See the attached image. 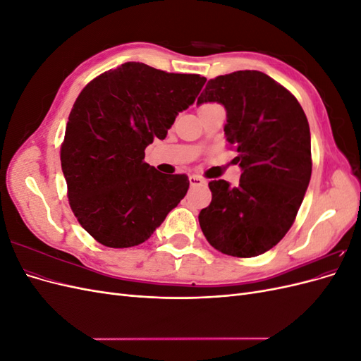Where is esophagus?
I'll use <instances>...</instances> for the list:
<instances>
[{
    "mask_svg": "<svg viewBox=\"0 0 361 361\" xmlns=\"http://www.w3.org/2000/svg\"><path fill=\"white\" fill-rule=\"evenodd\" d=\"M190 183H191V187H200V185H206V179L199 176V174H191Z\"/></svg>",
    "mask_w": 361,
    "mask_h": 361,
    "instance_id": "1",
    "label": "esophagus"
}]
</instances>
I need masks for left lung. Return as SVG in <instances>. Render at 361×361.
I'll return each mask as SVG.
<instances>
[{
  "mask_svg": "<svg viewBox=\"0 0 361 361\" xmlns=\"http://www.w3.org/2000/svg\"><path fill=\"white\" fill-rule=\"evenodd\" d=\"M218 102L227 111L226 140L243 169L238 187L211 180V204L199 214L215 250L255 257L288 233L312 176L310 128L289 90L259 71L209 80L197 104Z\"/></svg>",
  "mask_w": 361,
  "mask_h": 361,
  "instance_id": "1",
  "label": "left lung"
}]
</instances>
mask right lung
I'll use <instances>...</instances> for the list:
<instances>
[{"mask_svg": "<svg viewBox=\"0 0 361 361\" xmlns=\"http://www.w3.org/2000/svg\"><path fill=\"white\" fill-rule=\"evenodd\" d=\"M206 78L128 61L104 72L76 97L60 149L76 220L97 243H145L188 191L187 174H162L145 149L164 140L194 104Z\"/></svg>", "mask_w": 361, "mask_h": 361, "instance_id": "right-lung-1", "label": "right lung"}]
</instances>
